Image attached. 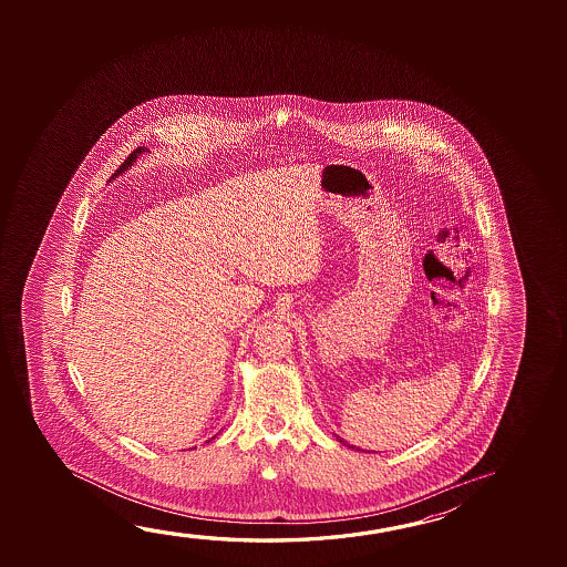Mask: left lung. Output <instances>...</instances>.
Returning <instances> with one entry per match:
<instances>
[{"label":"left lung","instance_id":"1","mask_svg":"<svg viewBox=\"0 0 567 567\" xmlns=\"http://www.w3.org/2000/svg\"><path fill=\"white\" fill-rule=\"evenodd\" d=\"M338 441H340V443H342V445H346V441H343V439H338ZM350 446V445H348ZM350 449H353V445L350 446ZM358 451H360V449H358Z\"/></svg>","mask_w":567,"mask_h":567}]
</instances>
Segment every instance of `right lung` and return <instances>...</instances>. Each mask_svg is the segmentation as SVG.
Instances as JSON below:
<instances>
[{"label": "right lung", "instance_id": "right-lung-1", "mask_svg": "<svg viewBox=\"0 0 567 567\" xmlns=\"http://www.w3.org/2000/svg\"><path fill=\"white\" fill-rule=\"evenodd\" d=\"M144 152H150V150L144 148V146H140V148L134 150V152H132L131 156H128V159H126V162H124V164H122V166L118 167V169H116V174H114V176H112V179H114V177H116V176H121V174H124V172H126V169H128V167H132V164H134V162H136V159H138L140 154H144Z\"/></svg>", "mask_w": 567, "mask_h": 567}]
</instances>
